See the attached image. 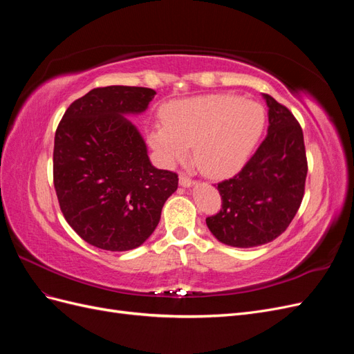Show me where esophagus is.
Returning a JSON list of instances; mask_svg holds the SVG:
<instances>
[{"label": "esophagus", "mask_w": 354, "mask_h": 354, "mask_svg": "<svg viewBox=\"0 0 354 354\" xmlns=\"http://www.w3.org/2000/svg\"><path fill=\"white\" fill-rule=\"evenodd\" d=\"M178 181H180V186H181V187H190V186L195 185V181L192 180V178H189L187 176H185V174L180 176Z\"/></svg>", "instance_id": "1"}]
</instances>
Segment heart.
<instances>
[{
    "label": "heart",
    "mask_w": 354,
    "mask_h": 354,
    "mask_svg": "<svg viewBox=\"0 0 354 354\" xmlns=\"http://www.w3.org/2000/svg\"><path fill=\"white\" fill-rule=\"evenodd\" d=\"M164 125L149 131V143L167 165L185 159L194 146L198 168L209 177L232 176L246 164L266 124L263 106L236 94L177 100L162 109Z\"/></svg>",
    "instance_id": "obj_1"
}]
</instances>
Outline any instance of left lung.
<instances>
[{"label": "left lung", "mask_w": 354, "mask_h": 354, "mask_svg": "<svg viewBox=\"0 0 354 354\" xmlns=\"http://www.w3.org/2000/svg\"><path fill=\"white\" fill-rule=\"evenodd\" d=\"M267 136L233 178L218 183L223 205L207 218L214 238L234 248H252L282 234L301 205L307 176L303 130L272 95Z\"/></svg>", "instance_id": "left-lung-1"}]
</instances>
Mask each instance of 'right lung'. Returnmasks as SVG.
<instances>
[{
	"label": "right lung",
	"instance_id": "1",
	"mask_svg": "<svg viewBox=\"0 0 354 354\" xmlns=\"http://www.w3.org/2000/svg\"><path fill=\"white\" fill-rule=\"evenodd\" d=\"M156 91L145 87L94 88L75 100L56 130L53 177L69 226L93 246L130 251L156 229L178 176L152 165L138 128Z\"/></svg>",
	"mask_w": 354,
	"mask_h": 354
}]
</instances>
